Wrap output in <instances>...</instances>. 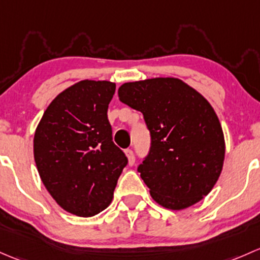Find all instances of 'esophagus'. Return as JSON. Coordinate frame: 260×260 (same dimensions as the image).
I'll return each instance as SVG.
<instances>
[{
	"mask_svg": "<svg viewBox=\"0 0 260 260\" xmlns=\"http://www.w3.org/2000/svg\"><path fill=\"white\" fill-rule=\"evenodd\" d=\"M125 154H126V156H127V161H129V165L135 164V155H134L133 150L127 149L126 151H125Z\"/></svg>",
	"mask_w": 260,
	"mask_h": 260,
	"instance_id": "obj_1",
	"label": "esophagus"
}]
</instances>
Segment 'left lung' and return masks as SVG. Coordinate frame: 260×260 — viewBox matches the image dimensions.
<instances>
[{"label":"left lung","mask_w":260,"mask_h":260,"mask_svg":"<svg viewBox=\"0 0 260 260\" xmlns=\"http://www.w3.org/2000/svg\"><path fill=\"white\" fill-rule=\"evenodd\" d=\"M120 101L143 112L151 134L149 156L138 168L152 199L171 210L199 203L223 170L225 140L209 101L176 77L125 82Z\"/></svg>","instance_id":"1"}]
</instances>
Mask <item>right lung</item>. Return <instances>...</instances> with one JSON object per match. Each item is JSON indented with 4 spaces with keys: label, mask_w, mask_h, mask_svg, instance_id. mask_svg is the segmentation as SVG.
Here are the masks:
<instances>
[{
    "label": "right lung",
    "mask_w": 260,
    "mask_h": 260,
    "mask_svg": "<svg viewBox=\"0 0 260 260\" xmlns=\"http://www.w3.org/2000/svg\"><path fill=\"white\" fill-rule=\"evenodd\" d=\"M116 84L82 80L58 93L35 131L34 157L55 202L89 218L109 207L127 159L112 143L108 109Z\"/></svg>",
    "instance_id": "obj_1"
}]
</instances>
